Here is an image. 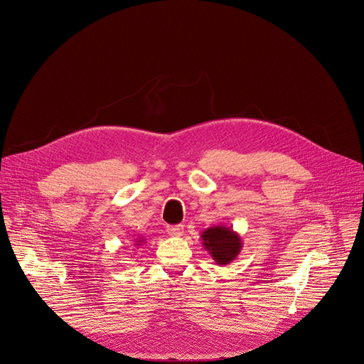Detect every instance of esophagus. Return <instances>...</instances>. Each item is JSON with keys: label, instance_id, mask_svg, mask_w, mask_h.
I'll use <instances>...</instances> for the list:
<instances>
[{"label": "esophagus", "instance_id": "obj_1", "mask_svg": "<svg viewBox=\"0 0 364 364\" xmlns=\"http://www.w3.org/2000/svg\"><path fill=\"white\" fill-rule=\"evenodd\" d=\"M166 232H168V235L172 236V237H180V236H183V233H184V227H183L181 224H178V225H168Z\"/></svg>", "mask_w": 364, "mask_h": 364}]
</instances>
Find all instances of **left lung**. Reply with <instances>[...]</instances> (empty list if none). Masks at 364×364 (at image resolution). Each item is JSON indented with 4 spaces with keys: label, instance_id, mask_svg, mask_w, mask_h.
Wrapping results in <instances>:
<instances>
[{
    "label": "left lung",
    "instance_id": "left-lung-1",
    "mask_svg": "<svg viewBox=\"0 0 364 364\" xmlns=\"http://www.w3.org/2000/svg\"><path fill=\"white\" fill-rule=\"evenodd\" d=\"M202 245L218 265L230 264L242 251V237L232 227L213 225L202 232Z\"/></svg>",
    "mask_w": 364,
    "mask_h": 364
}]
</instances>
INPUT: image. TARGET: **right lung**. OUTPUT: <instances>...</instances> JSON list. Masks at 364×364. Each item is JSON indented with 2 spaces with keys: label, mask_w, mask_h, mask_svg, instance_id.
Returning <instances> with one entry per match:
<instances>
[{
  "label": "right lung",
  "mask_w": 364,
  "mask_h": 364,
  "mask_svg": "<svg viewBox=\"0 0 364 364\" xmlns=\"http://www.w3.org/2000/svg\"><path fill=\"white\" fill-rule=\"evenodd\" d=\"M144 243V239L140 237V239H136V246H141Z\"/></svg>",
  "instance_id": "add662e5"
}]
</instances>
